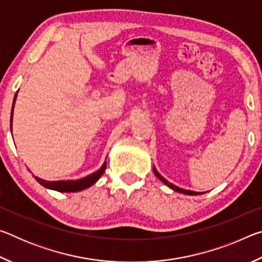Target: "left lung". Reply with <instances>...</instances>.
<instances>
[{
	"mask_svg": "<svg viewBox=\"0 0 262 262\" xmlns=\"http://www.w3.org/2000/svg\"><path fill=\"white\" fill-rule=\"evenodd\" d=\"M154 173H155V176H156L159 180H162L164 184H165L166 186H168V187L172 188L173 190H176V192H179V193H183V194H187V195H199V194H201V193H199V192H193V190L180 188V187H178V186H176L173 184L168 183V181L165 178H163V177L158 173V171L156 170V167H155V166H154Z\"/></svg>",
	"mask_w": 262,
	"mask_h": 262,
	"instance_id": "8db88e82",
	"label": "left lung"
}]
</instances>
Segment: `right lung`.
<instances>
[{
    "mask_svg": "<svg viewBox=\"0 0 262 262\" xmlns=\"http://www.w3.org/2000/svg\"><path fill=\"white\" fill-rule=\"evenodd\" d=\"M18 92V91H17ZM16 98H17V94L15 95L14 98V103H12V108H11V117H10V129L12 133V113H14V107H15V103H16ZM106 170V161L104 162L103 165L97 170L94 173L89 174L84 178L77 179V180H59V181H48V180H43L39 177H34V179L38 181L39 184L42 185L43 187L50 188V189H54L57 190V192H79V190H83L90 186L94 185L96 181H98V179L101 177V174L104 173Z\"/></svg>",
    "mask_w": 262,
    "mask_h": 262,
    "instance_id": "obj_1",
    "label": "right lung"
}]
</instances>
